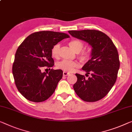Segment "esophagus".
<instances>
[{"instance_id": "esophagus-1", "label": "esophagus", "mask_w": 132, "mask_h": 132, "mask_svg": "<svg viewBox=\"0 0 132 132\" xmlns=\"http://www.w3.org/2000/svg\"><path fill=\"white\" fill-rule=\"evenodd\" d=\"M63 75L64 76H66L69 75L70 73H69L66 72H63Z\"/></svg>"}]
</instances>
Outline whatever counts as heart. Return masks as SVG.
Instances as JSON below:
<instances>
[{"label":"heart","mask_w":132,"mask_h":132,"mask_svg":"<svg viewBox=\"0 0 132 132\" xmlns=\"http://www.w3.org/2000/svg\"><path fill=\"white\" fill-rule=\"evenodd\" d=\"M69 45L73 50L78 53V57L82 62L86 63L91 59L92 54L91 51L89 49H86L80 52L84 47V43L82 41L79 40H73L69 43ZM59 53L60 44H56L52 49V56L54 59H58L59 57ZM56 67L57 69L63 70L64 72L71 73L79 67V64L76 61L63 60L57 63Z\"/></svg>","instance_id":"obj_1"}]
</instances>
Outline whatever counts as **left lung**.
Instances as JSON below:
<instances>
[{
  "mask_svg": "<svg viewBox=\"0 0 132 132\" xmlns=\"http://www.w3.org/2000/svg\"><path fill=\"white\" fill-rule=\"evenodd\" d=\"M68 32L92 47L91 59L82 68L86 76H91L86 79L84 75L76 73L78 79L73 89L84 101H97L109 93L116 81L120 68L116 47L108 35L100 31L84 29Z\"/></svg>",
  "mask_w": 132,
  "mask_h": 132,
  "instance_id": "obj_1",
  "label": "left lung"
}]
</instances>
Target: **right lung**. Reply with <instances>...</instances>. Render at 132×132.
I'll return each instance as SVG.
<instances>
[{"instance_id":"1","label":"right lung","mask_w":132,"mask_h":132,"mask_svg":"<svg viewBox=\"0 0 132 132\" xmlns=\"http://www.w3.org/2000/svg\"><path fill=\"white\" fill-rule=\"evenodd\" d=\"M69 35L65 33L43 31L32 33L18 48L12 66V73L17 89L29 101L40 103L54 93L63 71L52 69L42 72L44 68L54 66L52 49Z\"/></svg>"}]
</instances>
